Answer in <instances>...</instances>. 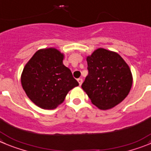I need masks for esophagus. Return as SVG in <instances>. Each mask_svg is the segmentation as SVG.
Masks as SVG:
<instances>
[{
	"label": "esophagus",
	"instance_id": "34e87169",
	"mask_svg": "<svg viewBox=\"0 0 151 151\" xmlns=\"http://www.w3.org/2000/svg\"><path fill=\"white\" fill-rule=\"evenodd\" d=\"M77 81H78V83H79V85L80 86L82 85V83H83V79L82 78H78L77 79Z\"/></svg>",
	"mask_w": 151,
	"mask_h": 151
}]
</instances>
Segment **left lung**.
Listing matches in <instances>:
<instances>
[{
    "mask_svg": "<svg viewBox=\"0 0 151 151\" xmlns=\"http://www.w3.org/2000/svg\"><path fill=\"white\" fill-rule=\"evenodd\" d=\"M86 60L88 74L82 88L91 103L101 109L120 104L133 84L128 65L119 54L104 48L97 49Z\"/></svg>",
    "mask_w": 151,
    "mask_h": 151,
    "instance_id": "obj_1",
    "label": "left lung"
}]
</instances>
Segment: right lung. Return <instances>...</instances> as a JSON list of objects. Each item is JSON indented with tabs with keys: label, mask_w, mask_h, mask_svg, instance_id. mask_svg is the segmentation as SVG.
<instances>
[{
	"label": "right lung",
	"mask_w": 151,
	"mask_h": 151,
	"mask_svg": "<svg viewBox=\"0 0 151 151\" xmlns=\"http://www.w3.org/2000/svg\"><path fill=\"white\" fill-rule=\"evenodd\" d=\"M63 53L55 48L35 53L24 66L21 81L28 98L39 107L53 109L64 101L78 82L63 65Z\"/></svg>",
	"instance_id": "right-lung-1"
}]
</instances>
